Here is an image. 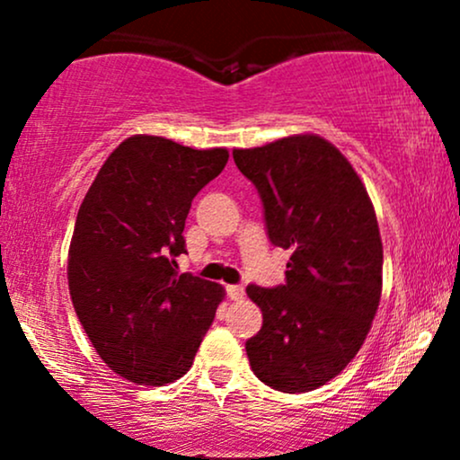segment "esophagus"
Wrapping results in <instances>:
<instances>
[{"label":"esophagus","instance_id":"34e87169","mask_svg":"<svg viewBox=\"0 0 460 460\" xmlns=\"http://www.w3.org/2000/svg\"><path fill=\"white\" fill-rule=\"evenodd\" d=\"M226 296L231 300H242L244 298V288L242 285H226Z\"/></svg>","mask_w":460,"mask_h":460}]
</instances>
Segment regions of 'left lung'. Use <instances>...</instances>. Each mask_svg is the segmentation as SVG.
Here are the masks:
<instances>
[{"instance_id":"left-lung-1","label":"left lung","mask_w":460,"mask_h":460,"mask_svg":"<svg viewBox=\"0 0 460 460\" xmlns=\"http://www.w3.org/2000/svg\"><path fill=\"white\" fill-rule=\"evenodd\" d=\"M234 160L260 192L270 242L292 252L285 285L246 288L263 315L248 361L277 392H311L355 358L381 303L374 205L352 164L315 134L234 149Z\"/></svg>"}]
</instances>
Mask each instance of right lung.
<instances>
[{"mask_svg":"<svg viewBox=\"0 0 460 460\" xmlns=\"http://www.w3.org/2000/svg\"><path fill=\"white\" fill-rule=\"evenodd\" d=\"M226 149L162 136L120 142L79 205L68 292L97 355L119 376L162 387L192 367L223 285L177 272L192 199L223 172Z\"/></svg>","mask_w":460,"mask_h":460,"instance_id":"1","label":"right lung"}]
</instances>
